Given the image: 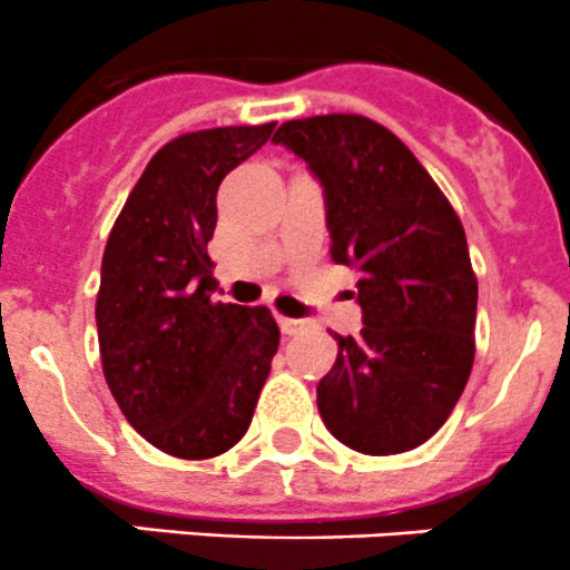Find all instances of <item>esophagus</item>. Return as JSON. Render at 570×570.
<instances>
[{"mask_svg":"<svg viewBox=\"0 0 570 570\" xmlns=\"http://www.w3.org/2000/svg\"><path fill=\"white\" fill-rule=\"evenodd\" d=\"M277 324H279V330H283V335H296V332L304 330V321H298V318H285V315H279Z\"/></svg>","mask_w":570,"mask_h":570,"instance_id":"34e87169","label":"esophagus"}]
</instances>
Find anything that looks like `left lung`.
I'll return each mask as SVG.
<instances>
[{
	"mask_svg": "<svg viewBox=\"0 0 570 570\" xmlns=\"http://www.w3.org/2000/svg\"><path fill=\"white\" fill-rule=\"evenodd\" d=\"M324 188L332 261L360 272V335H335L318 382L326 430L354 452L430 441L474 365L476 277L465 229L413 151L354 112L296 118L274 132Z\"/></svg>",
	"mask_w": 570,
	"mask_h": 570,
	"instance_id": "left-lung-1",
	"label": "left lung"
}]
</instances>
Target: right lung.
<instances>
[{
  "mask_svg": "<svg viewBox=\"0 0 570 570\" xmlns=\"http://www.w3.org/2000/svg\"><path fill=\"white\" fill-rule=\"evenodd\" d=\"M274 132L216 127L168 140L124 202L96 296L101 371L124 419L160 452L207 460L255 415L279 326L268 307L210 302L216 194Z\"/></svg>",
  "mask_w": 570,
  "mask_h": 570,
  "instance_id": "obj_1",
  "label": "right lung"
}]
</instances>
